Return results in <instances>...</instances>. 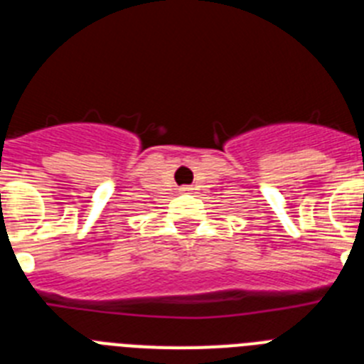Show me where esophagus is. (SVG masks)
Returning <instances> with one entry per match:
<instances>
[{"label":"esophagus","mask_w":364,"mask_h":364,"mask_svg":"<svg viewBox=\"0 0 364 364\" xmlns=\"http://www.w3.org/2000/svg\"><path fill=\"white\" fill-rule=\"evenodd\" d=\"M191 191H193L191 186H182V188H180V193H191Z\"/></svg>","instance_id":"obj_1"}]
</instances>
